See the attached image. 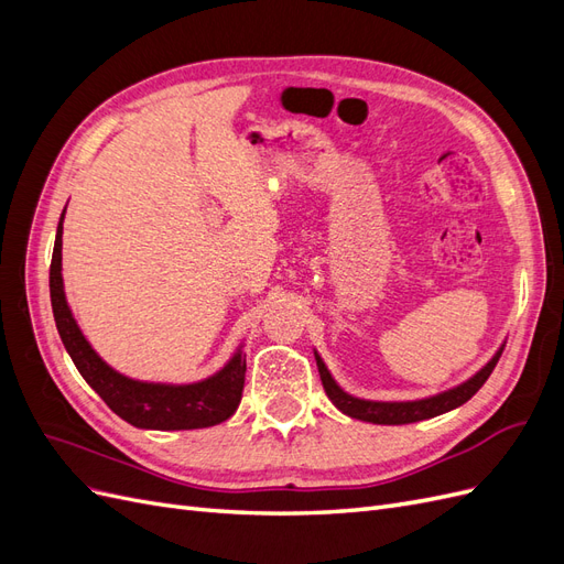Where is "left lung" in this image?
<instances>
[{
    "instance_id": "1",
    "label": "left lung",
    "mask_w": 564,
    "mask_h": 564,
    "mask_svg": "<svg viewBox=\"0 0 564 564\" xmlns=\"http://www.w3.org/2000/svg\"><path fill=\"white\" fill-rule=\"evenodd\" d=\"M501 352H503V344L497 352L491 355V360L482 369H477L473 377L466 379L464 383L442 390V392H437V395H429L421 400H402V402H381V400L355 398L336 383V379L332 377V371L327 369V365H324L317 350H315V362H317L324 392H327V398L334 402L338 412H344L350 419H360V421L379 423V425H404V423H416V421L440 416V414L452 412V409L468 402L475 392L485 386L489 373L494 371V367H497Z\"/></svg>"
}]
</instances>
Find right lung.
<instances>
[{"label":"right lung","mask_w":564,"mask_h":564,"mask_svg":"<svg viewBox=\"0 0 564 564\" xmlns=\"http://www.w3.org/2000/svg\"><path fill=\"white\" fill-rule=\"evenodd\" d=\"M63 218L58 220L54 256H51L48 270V292H51V308H54V319L61 334L67 355L73 357L82 379L87 381L112 412L124 419L135 429L145 431H193V429H209L220 421H226L240 406L242 388H245V371L247 357L242 346L230 355V360L220 367L212 377L193 381V383H155V381H139L124 377L112 369L104 357H100L87 336L82 334L79 324L67 305L65 286H63Z\"/></svg>","instance_id":"add662e5"}]
</instances>
